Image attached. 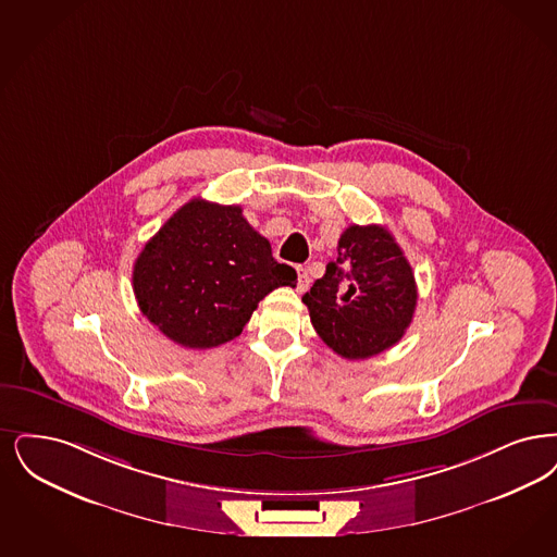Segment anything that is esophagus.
Returning a JSON list of instances; mask_svg holds the SVG:
<instances>
[{"instance_id": "esophagus-1", "label": "esophagus", "mask_w": 557, "mask_h": 557, "mask_svg": "<svg viewBox=\"0 0 557 557\" xmlns=\"http://www.w3.org/2000/svg\"><path fill=\"white\" fill-rule=\"evenodd\" d=\"M296 273H298V284H296V289H298V292H305V289L309 288V284H311L309 271L305 268H296Z\"/></svg>"}]
</instances>
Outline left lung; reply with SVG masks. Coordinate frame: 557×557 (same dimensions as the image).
Returning a JSON list of instances; mask_svg holds the SVG:
<instances>
[{
	"instance_id": "obj_1",
	"label": "left lung",
	"mask_w": 557,
	"mask_h": 557,
	"mask_svg": "<svg viewBox=\"0 0 557 557\" xmlns=\"http://www.w3.org/2000/svg\"><path fill=\"white\" fill-rule=\"evenodd\" d=\"M417 282L394 236L350 225L325 275L302 296L319 337L342 358L375 357L398 344L417 309Z\"/></svg>"
}]
</instances>
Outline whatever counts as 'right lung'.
Here are the masks:
<instances>
[{
    "label": "right lung",
    "instance_id": "obj_1",
    "mask_svg": "<svg viewBox=\"0 0 557 557\" xmlns=\"http://www.w3.org/2000/svg\"><path fill=\"white\" fill-rule=\"evenodd\" d=\"M143 314L184 348H215L243 334L271 289L296 286L243 207L188 200L145 245L133 271Z\"/></svg>",
    "mask_w": 557,
    "mask_h": 557
}]
</instances>
